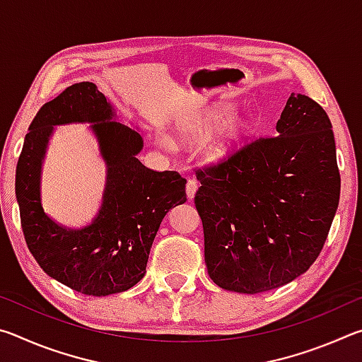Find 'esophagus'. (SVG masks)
<instances>
[{"label":"esophagus","mask_w":362,"mask_h":362,"mask_svg":"<svg viewBox=\"0 0 362 362\" xmlns=\"http://www.w3.org/2000/svg\"><path fill=\"white\" fill-rule=\"evenodd\" d=\"M198 182H196L194 179H188L187 180V196L188 199H193L194 194H196V189H198Z\"/></svg>","instance_id":"1"}]
</instances>
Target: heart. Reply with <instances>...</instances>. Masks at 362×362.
I'll return each instance as SVG.
<instances>
[{"label":"heart","instance_id":"b5f03b06","mask_svg":"<svg viewBox=\"0 0 362 362\" xmlns=\"http://www.w3.org/2000/svg\"><path fill=\"white\" fill-rule=\"evenodd\" d=\"M226 115L228 113L222 108L206 110V112H203L199 116H196L192 122H188V124L183 127V131H185L187 136L204 137L220 125L221 127L217 129L216 136H214L209 140V144H207L206 153L207 156L211 158L225 156L226 153H230L238 144H240L244 134L243 122L235 119H228L225 123L223 122L226 118ZM161 142L168 146L173 145V140L169 137H163Z\"/></svg>","mask_w":362,"mask_h":362}]
</instances>
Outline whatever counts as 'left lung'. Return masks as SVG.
I'll return each mask as SVG.
<instances>
[{
  "mask_svg": "<svg viewBox=\"0 0 362 362\" xmlns=\"http://www.w3.org/2000/svg\"><path fill=\"white\" fill-rule=\"evenodd\" d=\"M204 260L218 287L276 289L305 273L327 240L340 199L332 124L308 95L291 94L276 136L259 137L196 170Z\"/></svg>",
  "mask_w": 362,
  "mask_h": 362,
  "instance_id": "obj_1",
  "label": "left lung"
}]
</instances>
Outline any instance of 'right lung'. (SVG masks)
Segmentation results:
<instances>
[{"instance_id":"add662e5","label":"right lung","mask_w":362,"mask_h":362,"mask_svg":"<svg viewBox=\"0 0 362 362\" xmlns=\"http://www.w3.org/2000/svg\"><path fill=\"white\" fill-rule=\"evenodd\" d=\"M115 119L94 83L66 88L45 103L28 127L16 169V198L30 252L49 276L86 296L131 289L145 276L159 225L170 207L187 201V180L175 170H153L136 158L142 136ZM90 122L107 164L101 211L84 229H65L40 206V164L54 125Z\"/></svg>"}]
</instances>
